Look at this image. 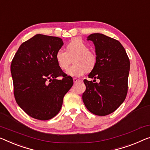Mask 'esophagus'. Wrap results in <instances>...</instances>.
<instances>
[{
	"label": "esophagus",
	"instance_id": "34e87169",
	"mask_svg": "<svg viewBox=\"0 0 150 150\" xmlns=\"http://www.w3.org/2000/svg\"><path fill=\"white\" fill-rule=\"evenodd\" d=\"M79 81H80L79 79H77V78H73V81H74V83H77Z\"/></svg>",
	"mask_w": 150,
	"mask_h": 150
}]
</instances>
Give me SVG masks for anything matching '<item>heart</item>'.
Here are the masks:
<instances>
[{
  "instance_id": "obj_1",
  "label": "heart",
  "mask_w": 150,
  "mask_h": 150,
  "mask_svg": "<svg viewBox=\"0 0 150 150\" xmlns=\"http://www.w3.org/2000/svg\"><path fill=\"white\" fill-rule=\"evenodd\" d=\"M73 59V65L67 71V74L73 77H80L88 71L92 70L96 64V56L89 50V46L80 38L73 39L67 46V51L59 49L55 54L56 62L62 70L68 69Z\"/></svg>"
}]
</instances>
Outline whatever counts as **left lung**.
<instances>
[{
    "label": "left lung",
    "instance_id": "1",
    "mask_svg": "<svg viewBox=\"0 0 150 150\" xmlns=\"http://www.w3.org/2000/svg\"><path fill=\"white\" fill-rule=\"evenodd\" d=\"M93 42L96 64L89 78L99 79L83 82L86 89L82 99L87 109L98 116L113 112L127 96L130 61L124 47L118 40L102 33H92L87 38Z\"/></svg>",
    "mask_w": 150,
    "mask_h": 150
}]
</instances>
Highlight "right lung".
Masks as SVG:
<instances>
[{"instance_id":"right-lung-1","label":"right lung","mask_w":150,"mask_h":150,"mask_svg":"<svg viewBox=\"0 0 150 150\" xmlns=\"http://www.w3.org/2000/svg\"><path fill=\"white\" fill-rule=\"evenodd\" d=\"M62 45L60 38L36 34L19 46L11 62L15 100L35 119L55 117L73 85V78L62 72L55 60ZM58 76L63 79L57 80Z\"/></svg>"}]
</instances>
